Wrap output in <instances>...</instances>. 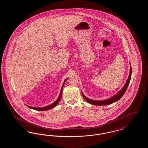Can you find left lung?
Segmentation results:
<instances>
[{"label":"left lung","instance_id":"obj_1","mask_svg":"<svg viewBox=\"0 0 148 148\" xmlns=\"http://www.w3.org/2000/svg\"><path fill=\"white\" fill-rule=\"evenodd\" d=\"M131 76H132V67H130L129 75V77H128L127 82H126L125 85H124V86L123 88V89L117 94H116L115 95H114V97L110 98V99H108V100H101V101L93 100H91V99H89L86 98L82 92L83 97L84 98L85 100L88 103H89L91 104H93V105H95V106H106V105L111 104L113 103L116 102V101L119 100L123 96V95L125 94V92L127 90V88L128 87V85L129 84L130 80V79H131Z\"/></svg>","mask_w":148,"mask_h":148}]
</instances>
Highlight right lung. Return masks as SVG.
<instances>
[{
  "label": "right lung",
  "mask_w": 148,
  "mask_h": 148,
  "mask_svg": "<svg viewBox=\"0 0 148 148\" xmlns=\"http://www.w3.org/2000/svg\"><path fill=\"white\" fill-rule=\"evenodd\" d=\"M66 79H66L65 80H64V82L63 85H62V89H61V90H60V95H59V97H58V98L57 99V100H56V101L54 102V103H53V104H50L49 106H45V107H42V108H35V107H32V106H27L28 107H29V108H31V109H34V110H38V111H44V110H50V109H51L52 108H53L54 107H55L58 104V103L60 101V99L62 98V90H63V88L64 84V83H65V81L66 80Z\"/></svg>",
  "instance_id": "1"
}]
</instances>
